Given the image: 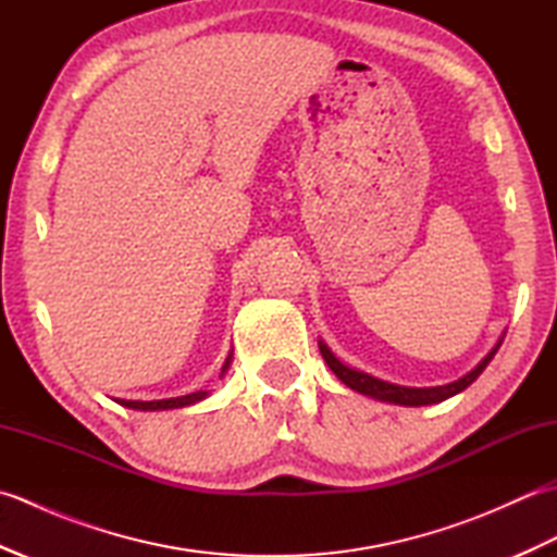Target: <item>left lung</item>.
<instances>
[{"label":"left lung","mask_w":557,"mask_h":557,"mask_svg":"<svg viewBox=\"0 0 557 557\" xmlns=\"http://www.w3.org/2000/svg\"><path fill=\"white\" fill-rule=\"evenodd\" d=\"M503 337L495 342V347L469 373L457 377V381H453V383L435 385V387H407V385L381 381V377L363 373L359 369H351V366H347L345 361H339L333 354V349H330L323 339H318V347H321V354H323L325 363L330 366V371H333L347 387H351L354 393L373 397L377 401H389V405H399V407H425V405H437V401H445L449 397L465 393V389L474 383L476 377L483 373V369L491 363L495 351L500 349Z\"/></svg>","instance_id":"1"}]
</instances>
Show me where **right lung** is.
I'll use <instances>...</instances> for the list:
<instances>
[{"label": "right lung", "instance_id": "obj_1", "mask_svg": "<svg viewBox=\"0 0 557 557\" xmlns=\"http://www.w3.org/2000/svg\"><path fill=\"white\" fill-rule=\"evenodd\" d=\"M232 366V351L227 354V359L222 363V373L224 375L230 371ZM210 393L208 389H198V393L191 395H182V397H168V399H150V401H140V399H114L116 405H122L126 409H136V411H170V409H184V407H191L196 401H203Z\"/></svg>", "mask_w": 557, "mask_h": 557}]
</instances>
